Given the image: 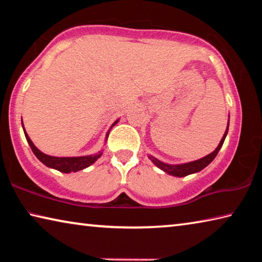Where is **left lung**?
Returning a JSON list of instances; mask_svg holds the SVG:
<instances>
[{
    "label": "left lung",
    "mask_w": 262,
    "mask_h": 262,
    "mask_svg": "<svg viewBox=\"0 0 262 262\" xmlns=\"http://www.w3.org/2000/svg\"><path fill=\"white\" fill-rule=\"evenodd\" d=\"M228 130H229V123H228L227 130H225L224 135H223V137H222V140L220 142L219 147H217L211 154L207 155V156H205L203 158L198 159V161L186 163V164H180V165H168V164L159 162L158 159L154 158V157H150V159H151V161L154 162L155 165L158 166L159 168H161V170H163L164 172H166V173L171 174V176L185 177V176L195 173V172L201 171L202 168H205L207 165H209V164L212 162V159L216 157V155L219 154L220 149L222 148V145H223V143H224V140H225V137H227Z\"/></svg>",
    "instance_id": "left-lung-1"
}]
</instances>
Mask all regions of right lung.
Segmentation results:
<instances>
[{
  "label": "right lung",
  "instance_id": "add662e5",
  "mask_svg": "<svg viewBox=\"0 0 262 262\" xmlns=\"http://www.w3.org/2000/svg\"><path fill=\"white\" fill-rule=\"evenodd\" d=\"M118 122V120L113 123V126ZM24 128V127H23ZM24 134L26 140H28L29 144L31 149H32L33 154L37 156V158L40 161L41 163L45 164L46 166L55 168V170L63 172V173H69V172H76L79 170H83L88 166H90L91 164H94L97 159H98L101 156V151L97 155H90V156H82V157H53V156H48V155L41 152L35 145L33 144V142L31 141L29 135L26 134V132L24 130Z\"/></svg>",
  "mask_w": 262,
  "mask_h": 262
}]
</instances>
